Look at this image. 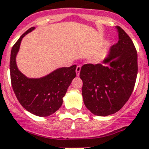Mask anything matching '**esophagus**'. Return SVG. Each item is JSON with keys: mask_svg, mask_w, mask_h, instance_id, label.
Instances as JSON below:
<instances>
[{"mask_svg": "<svg viewBox=\"0 0 149 149\" xmlns=\"http://www.w3.org/2000/svg\"><path fill=\"white\" fill-rule=\"evenodd\" d=\"M81 69V65H77V68H76V74H77V76H79V74H80Z\"/></svg>", "mask_w": 149, "mask_h": 149, "instance_id": "1", "label": "esophagus"}]
</instances>
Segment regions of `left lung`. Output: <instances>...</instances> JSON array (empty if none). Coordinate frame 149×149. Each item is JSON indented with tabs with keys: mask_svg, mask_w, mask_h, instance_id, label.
Instances as JSON below:
<instances>
[{
	"mask_svg": "<svg viewBox=\"0 0 149 149\" xmlns=\"http://www.w3.org/2000/svg\"><path fill=\"white\" fill-rule=\"evenodd\" d=\"M119 41L100 64L82 66V95L94 115L107 116L119 111L128 101L137 76V53L129 36L116 27Z\"/></svg>",
	"mask_w": 149,
	"mask_h": 149,
	"instance_id": "obj_1",
	"label": "left lung"
}]
</instances>
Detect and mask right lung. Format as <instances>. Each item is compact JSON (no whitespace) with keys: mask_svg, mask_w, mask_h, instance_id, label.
<instances>
[{"mask_svg":"<svg viewBox=\"0 0 149 149\" xmlns=\"http://www.w3.org/2000/svg\"><path fill=\"white\" fill-rule=\"evenodd\" d=\"M35 30L33 27L22 35L12 48L10 70L12 86L24 108L38 116H48L60 109L72 80L76 77L77 65L63 67L39 78H29L19 71L16 64L22 40Z\"/></svg>","mask_w":149,"mask_h":149,"instance_id":"obj_1","label":"right lung"}]
</instances>
